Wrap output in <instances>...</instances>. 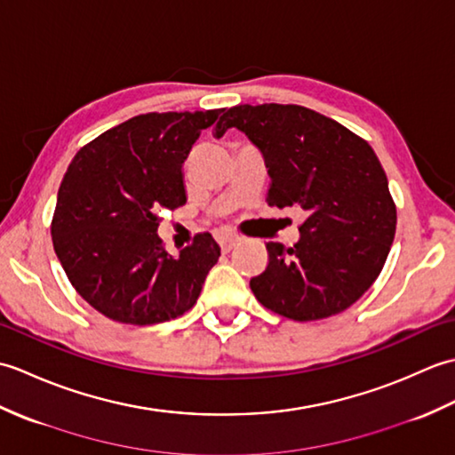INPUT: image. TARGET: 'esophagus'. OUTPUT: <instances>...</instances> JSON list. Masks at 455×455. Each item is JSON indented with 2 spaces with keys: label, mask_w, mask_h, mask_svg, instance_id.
Instances as JSON below:
<instances>
[{
  "label": "esophagus",
  "mask_w": 455,
  "mask_h": 455,
  "mask_svg": "<svg viewBox=\"0 0 455 455\" xmlns=\"http://www.w3.org/2000/svg\"><path fill=\"white\" fill-rule=\"evenodd\" d=\"M238 236L236 235H220L219 236V244H220V250L222 252H230V250L235 248V244L238 243Z\"/></svg>",
  "instance_id": "obj_1"
}]
</instances>
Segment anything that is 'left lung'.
<instances>
[{"instance_id":"8db88e82","label":"left lung","mask_w":455,"mask_h":455,"mask_svg":"<svg viewBox=\"0 0 455 455\" xmlns=\"http://www.w3.org/2000/svg\"><path fill=\"white\" fill-rule=\"evenodd\" d=\"M236 127L264 152L267 205L301 207V238L267 243V266L250 279L256 299L291 321L346 311L381 274L397 207L373 148L344 124L301 105H236L220 129Z\"/></svg>"}]
</instances>
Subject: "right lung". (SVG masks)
Returning a JSON list of instances; mask_svg holds the SVG:
<instances>
[{
	"mask_svg": "<svg viewBox=\"0 0 455 455\" xmlns=\"http://www.w3.org/2000/svg\"><path fill=\"white\" fill-rule=\"evenodd\" d=\"M220 111L137 115L85 144L68 166L52 215V246L78 295L123 324H158L197 303L220 248L211 233L172 258L158 227L186 203L181 164Z\"/></svg>",
	"mask_w": 455,
	"mask_h": 455,
	"instance_id": "right-lung-1",
	"label": "right lung"
}]
</instances>
